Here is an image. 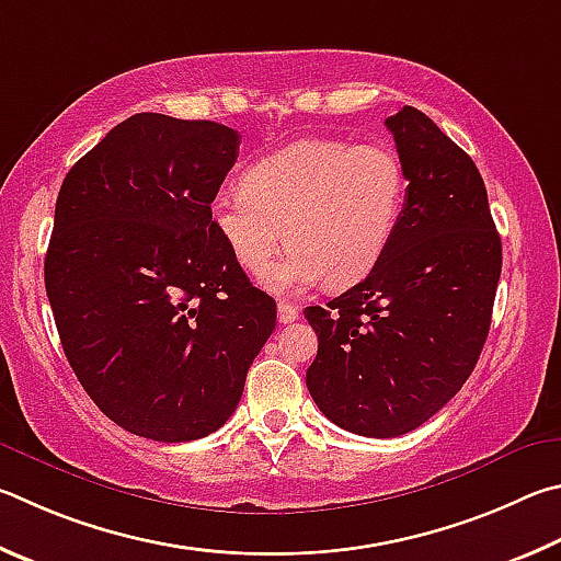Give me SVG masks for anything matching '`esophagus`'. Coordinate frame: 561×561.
I'll return each instance as SVG.
<instances>
[{
	"mask_svg": "<svg viewBox=\"0 0 561 561\" xmlns=\"http://www.w3.org/2000/svg\"><path fill=\"white\" fill-rule=\"evenodd\" d=\"M298 308L290 306V302H278V322L283 325H288V322H296L298 320Z\"/></svg>",
	"mask_w": 561,
	"mask_h": 561,
	"instance_id": "34e87169",
	"label": "esophagus"
}]
</instances>
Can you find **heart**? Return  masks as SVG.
Masks as SVG:
<instances>
[{
    "mask_svg": "<svg viewBox=\"0 0 561 561\" xmlns=\"http://www.w3.org/2000/svg\"><path fill=\"white\" fill-rule=\"evenodd\" d=\"M407 170L387 145L308 137L255 160L243 186L211 202V224L236 263L265 283L298 293L328 280L352 286L377 268L399 231Z\"/></svg>",
    "mask_w": 561,
    "mask_h": 561,
    "instance_id": "obj_1",
    "label": "heart"
}]
</instances>
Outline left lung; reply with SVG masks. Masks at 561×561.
Returning a JSON list of instances; mask_svg holds the SVG:
<instances>
[{
    "mask_svg": "<svg viewBox=\"0 0 561 561\" xmlns=\"http://www.w3.org/2000/svg\"><path fill=\"white\" fill-rule=\"evenodd\" d=\"M407 170L389 251L328 308H306L322 414L369 438L419 428L466 385L485 345L503 245L476 162L416 107L387 117Z\"/></svg>",
    "mask_w": 561,
    "mask_h": 561,
    "instance_id": "left-lung-1",
    "label": "left lung"
}]
</instances>
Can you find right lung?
Instances as JSON below:
<instances>
[{
  "instance_id": "add662e5",
  "label": "right lung",
  "mask_w": 561,
  "mask_h": 561,
  "mask_svg": "<svg viewBox=\"0 0 561 561\" xmlns=\"http://www.w3.org/2000/svg\"><path fill=\"white\" fill-rule=\"evenodd\" d=\"M239 145L219 123L137 113L58 192L44 261L58 337L88 397L135 436L221 428L275 330V300L211 224Z\"/></svg>"
}]
</instances>
